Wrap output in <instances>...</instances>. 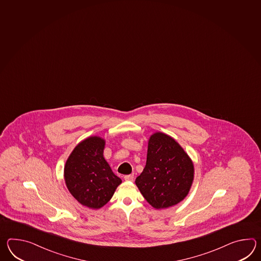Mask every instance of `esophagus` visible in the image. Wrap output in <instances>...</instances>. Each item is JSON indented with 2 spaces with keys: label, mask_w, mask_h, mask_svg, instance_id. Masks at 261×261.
<instances>
[{
  "label": "esophagus",
  "mask_w": 261,
  "mask_h": 261,
  "mask_svg": "<svg viewBox=\"0 0 261 261\" xmlns=\"http://www.w3.org/2000/svg\"><path fill=\"white\" fill-rule=\"evenodd\" d=\"M124 180L127 181H132L134 180V174H130V175H125L124 176Z\"/></svg>",
  "instance_id": "obj_1"
}]
</instances>
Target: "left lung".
Returning <instances> with one entry per match:
<instances>
[{
  "instance_id": "1",
  "label": "left lung",
  "mask_w": 261,
  "mask_h": 261,
  "mask_svg": "<svg viewBox=\"0 0 261 261\" xmlns=\"http://www.w3.org/2000/svg\"><path fill=\"white\" fill-rule=\"evenodd\" d=\"M195 168L190 156L175 139L162 132L148 140L147 161L136 186L156 210L182 201L191 189Z\"/></svg>"
}]
</instances>
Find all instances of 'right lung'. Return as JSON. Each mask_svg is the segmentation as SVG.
<instances>
[{"mask_svg":"<svg viewBox=\"0 0 261 261\" xmlns=\"http://www.w3.org/2000/svg\"><path fill=\"white\" fill-rule=\"evenodd\" d=\"M106 140L98 136L83 139L64 165V178L70 194L88 208L97 210L110 201L122 180L104 157Z\"/></svg>","mask_w":261,"mask_h":261,"instance_id":"right-lung-1","label":"right lung"}]
</instances>
